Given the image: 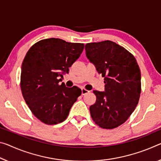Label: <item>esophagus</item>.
<instances>
[{"mask_svg": "<svg viewBox=\"0 0 161 161\" xmlns=\"http://www.w3.org/2000/svg\"><path fill=\"white\" fill-rule=\"evenodd\" d=\"M90 91L86 90H85V89H81V95H85V94H87Z\"/></svg>", "mask_w": 161, "mask_h": 161, "instance_id": "obj_1", "label": "esophagus"}]
</instances>
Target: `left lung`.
<instances>
[{
    "label": "left lung",
    "instance_id": "1",
    "mask_svg": "<svg viewBox=\"0 0 161 161\" xmlns=\"http://www.w3.org/2000/svg\"><path fill=\"white\" fill-rule=\"evenodd\" d=\"M85 50L105 84L104 92L93 91L96 102L90 108L91 117L102 128H115L129 118L138 103L139 66L130 52L111 41L89 43Z\"/></svg>",
    "mask_w": 161,
    "mask_h": 161
}]
</instances>
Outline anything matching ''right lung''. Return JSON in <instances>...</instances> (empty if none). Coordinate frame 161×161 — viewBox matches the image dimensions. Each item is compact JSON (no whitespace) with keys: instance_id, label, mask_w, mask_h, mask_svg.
<instances>
[{"instance_id":"right-lung-1","label":"right lung","mask_w":161,"mask_h":161,"mask_svg":"<svg viewBox=\"0 0 161 161\" xmlns=\"http://www.w3.org/2000/svg\"><path fill=\"white\" fill-rule=\"evenodd\" d=\"M84 44L60 39L41 40L29 48L21 66V89L25 103L41 122L56 125L67 119L81 94L77 86L62 82L73 63L82 53Z\"/></svg>"}]
</instances>
